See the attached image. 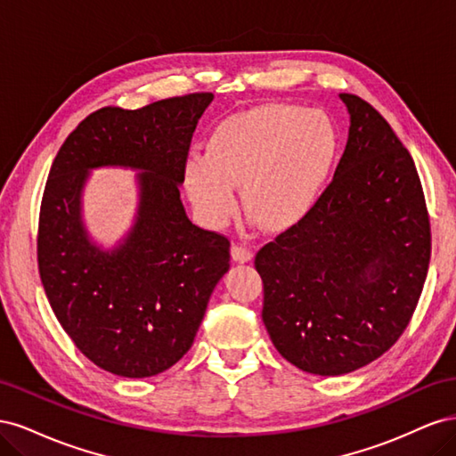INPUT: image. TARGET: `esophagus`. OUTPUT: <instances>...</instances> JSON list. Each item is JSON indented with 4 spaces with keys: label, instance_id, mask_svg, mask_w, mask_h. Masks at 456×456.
<instances>
[{
    "label": "esophagus",
    "instance_id": "obj_1",
    "mask_svg": "<svg viewBox=\"0 0 456 456\" xmlns=\"http://www.w3.org/2000/svg\"><path fill=\"white\" fill-rule=\"evenodd\" d=\"M232 258L240 262V265H245V262H249L253 258L251 249H247L245 245H233L232 247Z\"/></svg>",
    "mask_w": 456,
    "mask_h": 456
}]
</instances>
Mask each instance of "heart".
Instances as JSON below:
<instances>
[{
  "label": "heart",
  "mask_w": 456,
  "mask_h": 456,
  "mask_svg": "<svg viewBox=\"0 0 456 456\" xmlns=\"http://www.w3.org/2000/svg\"><path fill=\"white\" fill-rule=\"evenodd\" d=\"M338 154V131L322 110L262 102L224 118L207 136L203 156L184 163V190L201 223L226 226L245 209L262 228L285 232L320 200Z\"/></svg>",
  "instance_id": "1"
}]
</instances>
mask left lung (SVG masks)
Wrapping results in <instances>:
<instances>
[{
  "instance_id": "obj_1",
  "label": "left lung",
  "mask_w": 456,
  "mask_h": 456,
  "mask_svg": "<svg viewBox=\"0 0 456 456\" xmlns=\"http://www.w3.org/2000/svg\"><path fill=\"white\" fill-rule=\"evenodd\" d=\"M348 142L310 215L255 256L262 322L295 367L338 377L409 325L430 265V220L407 148L375 108L340 93Z\"/></svg>"
}]
</instances>
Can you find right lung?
<instances>
[{"label": "right lung", "instance_id": "right-lung-1", "mask_svg": "<svg viewBox=\"0 0 456 456\" xmlns=\"http://www.w3.org/2000/svg\"><path fill=\"white\" fill-rule=\"evenodd\" d=\"M213 93L139 110L102 108L68 134L41 200L37 265L49 305L79 352L126 379L154 377L194 344L230 241L191 224L181 201L191 134ZM101 167L139 170L134 226L112 250L83 223V188Z\"/></svg>", "mask_w": 456, "mask_h": 456}]
</instances>
